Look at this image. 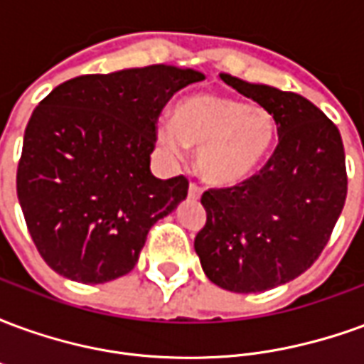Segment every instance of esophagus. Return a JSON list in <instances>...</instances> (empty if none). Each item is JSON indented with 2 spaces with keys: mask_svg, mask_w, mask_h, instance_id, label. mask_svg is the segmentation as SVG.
<instances>
[{
  "mask_svg": "<svg viewBox=\"0 0 364 364\" xmlns=\"http://www.w3.org/2000/svg\"><path fill=\"white\" fill-rule=\"evenodd\" d=\"M200 195H203V189L198 187L197 183H191V185H189V198H193V200H198V198H200Z\"/></svg>",
  "mask_w": 364,
  "mask_h": 364,
  "instance_id": "34e87169",
  "label": "esophagus"
}]
</instances>
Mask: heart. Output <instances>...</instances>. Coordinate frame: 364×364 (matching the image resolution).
<instances>
[{
    "mask_svg": "<svg viewBox=\"0 0 364 364\" xmlns=\"http://www.w3.org/2000/svg\"><path fill=\"white\" fill-rule=\"evenodd\" d=\"M274 138V120L263 107L197 93L177 103L173 119L156 122V142L169 158L197 146V167L206 181L236 185L257 169Z\"/></svg>",
    "mask_w": 364,
    "mask_h": 364,
    "instance_id": "heart-1",
    "label": "heart"
}]
</instances>
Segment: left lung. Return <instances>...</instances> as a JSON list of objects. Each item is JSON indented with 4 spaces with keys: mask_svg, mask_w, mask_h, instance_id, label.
I'll list each match as a JSON object with an SVG mask.
<instances>
[{
    "mask_svg": "<svg viewBox=\"0 0 364 364\" xmlns=\"http://www.w3.org/2000/svg\"><path fill=\"white\" fill-rule=\"evenodd\" d=\"M220 77L273 114L279 144L250 179L203 193L206 224L195 252L220 289L263 292L312 267L328 244L347 197L343 142L336 124L302 95Z\"/></svg>",
    "mask_w": 364,
    "mask_h": 364,
    "instance_id": "obj_1",
    "label": "left lung"
}]
</instances>
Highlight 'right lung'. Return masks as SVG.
Here are the masks:
<instances>
[{
	"mask_svg": "<svg viewBox=\"0 0 364 364\" xmlns=\"http://www.w3.org/2000/svg\"><path fill=\"white\" fill-rule=\"evenodd\" d=\"M205 75L154 64L60 83L23 138L17 197L36 250L58 274L101 284L134 269L150 228L185 200L189 181L150 171L167 101Z\"/></svg>",
	"mask_w": 364,
	"mask_h": 364,
	"instance_id": "add662e5",
	"label": "right lung"
}]
</instances>
